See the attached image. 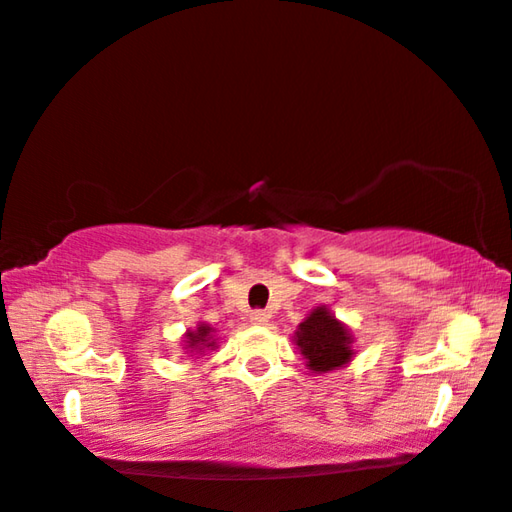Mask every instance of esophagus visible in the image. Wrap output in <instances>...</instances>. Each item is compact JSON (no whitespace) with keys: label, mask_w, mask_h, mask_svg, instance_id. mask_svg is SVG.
I'll use <instances>...</instances> for the list:
<instances>
[{"label":"esophagus","mask_w":512,"mask_h":512,"mask_svg":"<svg viewBox=\"0 0 512 512\" xmlns=\"http://www.w3.org/2000/svg\"><path fill=\"white\" fill-rule=\"evenodd\" d=\"M269 318H271V315L266 313V311H253V313H250V322H253V325H257V327L269 325Z\"/></svg>","instance_id":"1"}]
</instances>
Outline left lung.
<instances>
[{"label":"left lung","instance_id":"left-lung-1","mask_svg":"<svg viewBox=\"0 0 512 512\" xmlns=\"http://www.w3.org/2000/svg\"><path fill=\"white\" fill-rule=\"evenodd\" d=\"M292 341L301 352V357L306 359L311 373H331L343 369L355 357V348H352L355 336L327 306H315L294 331Z\"/></svg>","mask_w":512,"mask_h":512}]
</instances>
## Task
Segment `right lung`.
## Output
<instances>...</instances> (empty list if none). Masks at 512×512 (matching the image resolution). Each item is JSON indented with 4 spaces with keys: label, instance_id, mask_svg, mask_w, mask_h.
Segmentation results:
<instances>
[{
    "label": "right lung",
    "instance_id": "obj_1",
    "mask_svg": "<svg viewBox=\"0 0 512 512\" xmlns=\"http://www.w3.org/2000/svg\"><path fill=\"white\" fill-rule=\"evenodd\" d=\"M185 352L187 357L204 355L206 350L218 348V338H215V327L206 325V322H199L194 329L185 331Z\"/></svg>",
    "mask_w": 512,
    "mask_h": 512
}]
</instances>
